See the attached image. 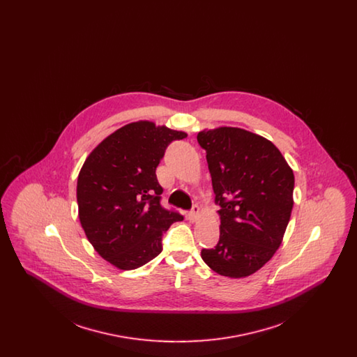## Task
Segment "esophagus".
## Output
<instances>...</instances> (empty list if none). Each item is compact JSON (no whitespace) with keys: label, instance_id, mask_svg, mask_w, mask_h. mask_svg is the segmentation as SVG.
Listing matches in <instances>:
<instances>
[{"label":"esophagus","instance_id":"1","mask_svg":"<svg viewBox=\"0 0 357 357\" xmlns=\"http://www.w3.org/2000/svg\"><path fill=\"white\" fill-rule=\"evenodd\" d=\"M199 215H201L199 207H198V206H194L192 210L188 213V220L191 222H197L198 221V218H199Z\"/></svg>","mask_w":357,"mask_h":357}]
</instances>
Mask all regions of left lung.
I'll return each instance as SVG.
<instances>
[{
  "label": "left lung",
  "mask_w": 357,
  "mask_h": 357,
  "mask_svg": "<svg viewBox=\"0 0 357 357\" xmlns=\"http://www.w3.org/2000/svg\"><path fill=\"white\" fill-rule=\"evenodd\" d=\"M197 139L221 206L220 241L201 252L202 259L225 277L252 275L282 242L293 208V170L271 140L242 128L204 130Z\"/></svg>",
  "instance_id": "1"
}]
</instances>
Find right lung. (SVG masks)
<instances>
[{"mask_svg": "<svg viewBox=\"0 0 357 357\" xmlns=\"http://www.w3.org/2000/svg\"><path fill=\"white\" fill-rule=\"evenodd\" d=\"M186 132L139 120L123 126L88 155L77 178L79 218L93 249L134 271L162 252V236L183 217L160 206L156 167Z\"/></svg>", "mask_w": 357, "mask_h": 357, "instance_id": "1", "label": "right lung"}]
</instances>
